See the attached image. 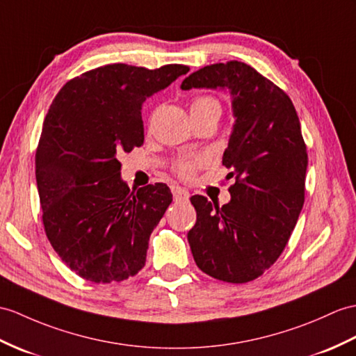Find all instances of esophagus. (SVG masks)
I'll list each match as a JSON object with an SVG mask.
<instances>
[{
  "label": "esophagus",
  "instance_id": "obj_1",
  "mask_svg": "<svg viewBox=\"0 0 356 356\" xmlns=\"http://www.w3.org/2000/svg\"><path fill=\"white\" fill-rule=\"evenodd\" d=\"M171 191H172V195H175L176 202H188L189 200V193L186 191V189L180 188V186H172Z\"/></svg>",
  "mask_w": 356,
  "mask_h": 356
}]
</instances>
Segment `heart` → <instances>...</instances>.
Returning a JSON list of instances; mask_svg holds the SVG:
<instances>
[{
    "label": "heart",
    "instance_id": "1",
    "mask_svg": "<svg viewBox=\"0 0 356 356\" xmlns=\"http://www.w3.org/2000/svg\"><path fill=\"white\" fill-rule=\"evenodd\" d=\"M209 111H218L220 112V103L217 98L212 95H198L191 102V113L197 112H209ZM202 165V159L194 161H181L177 163L176 171L180 177L189 179L195 175L197 168Z\"/></svg>",
    "mask_w": 356,
    "mask_h": 356
}]
</instances>
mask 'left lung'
Instances as JSON below:
<instances>
[{
	"mask_svg": "<svg viewBox=\"0 0 356 356\" xmlns=\"http://www.w3.org/2000/svg\"><path fill=\"white\" fill-rule=\"evenodd\" d=\"M225 88L235 126L222 165L235 179L227 204L193 195L197 221L188 232L197 267L213 279L245 284L277 261L305 202L308 153L285 90L250 65L230 60L189 74L181 89Z\"/></svg>",
	"mask_w": 356,
	"mask_h": 356,
	"instance_id": "8db88e82",
	"label": "left lung"
}]
</instances>
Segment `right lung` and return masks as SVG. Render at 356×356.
I'll return each mask as SVG.
<instances>
[{
	"mask_svg": "<svg viewBox=\"0 0 356 356\" xmlns=\"http://www.w3.org/2000/svg\"><path fill=\"white\" fill-rule=\"evenodd\" d=\"M188 71L179 63L104 65L66 81L49 106L35 159L44 229L89 282H121L145 266L172 194L165 184L130 191L118 158L144 144L145 98Z\"/></svg>",
	"mask_w": 356,
	"mask_h": 356,
	"instance_id": "obj_1",
	"label": "right lung"
}]
</instances>
